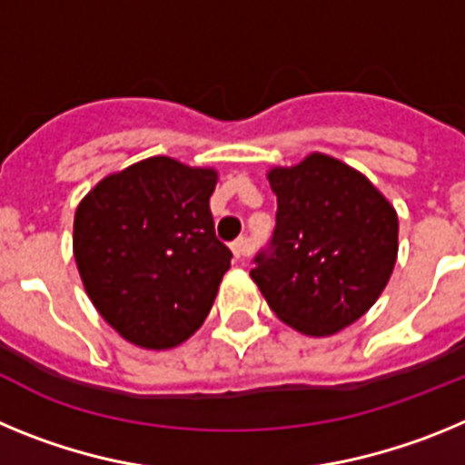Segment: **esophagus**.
<instances>
[{
	"instance_id": "esophagus-1",
	"label": "esophagus",
	"mask_w": 465,
	"mask_h": 465,
	"mask_svg": "<svg viewBox=\"0 0 465 465\" xmlns=\"http://www.w3.org/2000/svg\"><path fill=\"white\" fill-rule=\"evenodd\" d=\"M249 252H252V242L246 240V237H240V240L232 242V253H235V258L249 256Z\"/></svg>"
}]
</instances>
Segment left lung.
Returning <instances> with one entry per match:
<instances>
[{
  "instance_id": "1",
  "label": "left lung",
  "mask_w": 465,
  "mask_h": 465,
  "mask_svg": "<svg viewBox=\"0 0 465 465\" xmlns=\"http://www.w3.org/2000/svg\"><path fill=\"white\" fill-rule=\"evenodd\" d=\"M277 195L272 252L252 279L270 310L310 338L359 322L381 295L398 258V213L359 170L326 153L270 167Z\"/></svg>"
}]
</instances>
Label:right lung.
Instances as JSON below:
<instances>
[{"instance_id": "1", "label": "right lung", "mask_w": 465, "mask_h": 465, "mask_svg": "<svg viewBox=\"0 0 465 465\" xmlns=\"http://www.w3.org/2000/svg\"><path fill=\"white\" fill-rule=\"evenodd\" d=\"M213 167L167 155L94 183L74 213V261L90 302L127 342L172 349L203 326L230 249L216 240Z\"/></svg>"}]
</instances>
